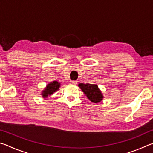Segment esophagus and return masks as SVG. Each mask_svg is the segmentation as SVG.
Listing matches in <instances>:
<instances>
[{
	"instance_id": "1",
	"label": "esophagus",
	"mask_w": 153,
	"mask_h": 153,
	"mask_svg": "<svg viewBox=\"0 0 153 153\" xmlns=\"http://www.w3.org/2000/svg\"><path fill=\"white\" fill-rule=\"evenodd\" d=\"M69 82H70L71 84H77V82L76 81H73V80H71V81Z\"/></svg>"
}]
</instances>
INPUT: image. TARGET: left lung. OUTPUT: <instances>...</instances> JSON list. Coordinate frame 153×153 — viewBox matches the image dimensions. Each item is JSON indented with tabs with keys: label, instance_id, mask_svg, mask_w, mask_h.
Returning <instances> with one entry per match:
<instances>
[{
	"label": "left lung",
	"instance_id": "8db88e82",
	"mask_svg": "<svg viewBox=\"0 0 153 153\" xmlns=\"http://www.w3.org/2000/svg\"><path fill=\"white\" fill-rule=\"evenodd\" d=\"M78 86L91 102L98 103L102 100V94L97 84H79Z\"/></svg>",
	"mask_w": 153,
	"mask_h": 153
}]
</instances>
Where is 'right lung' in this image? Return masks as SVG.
<instances>
[{
	"label": "right lung",
	"mask_w": 153,
	"mask_h": 153,
	"mask_svg": "<svg viewBox=\"0 0 153 153\" xmlns=\"http://www.w3.org/2000/svg\"><path fill=\"white\" fill-rule=\"evenodd\" d=\"M59 87H60V84L56 81H54L53 82L48 84V86H46V88L45 89V90L42 92L43 97L46 98L47 97L48 95L52 94L53 92H56V90L59 89Z\"/></svg>",
	"instance_id": "right-lung-1"
}]
</instances>
